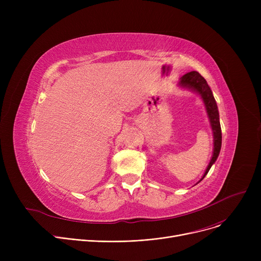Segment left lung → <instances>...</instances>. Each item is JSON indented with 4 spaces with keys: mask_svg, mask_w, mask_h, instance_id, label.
<instances>
[{
    "mask_svg": "<svg viewBox=\"0 0 261 261\" xmlns=\"http://www.w3.org/2000/svg\"><path fill=\"white\" fill-rule=\"evenodd\" d=\"M179 86L182 88L189 89L191 91H194L198 93L201 98L203 99V102L205 105V108H206V112L210 118L211 122V127L213 129L214 133V151H213V156L212 160L208 164V166L205 170L203 176L201 177V182L205 175H206L213 166V164L216 162L218 159L219 153H220V149H221V144H222V133H221V126H220V120H219V112H218V107L216 103V100L214 98L213 92L207 85L206 80H205L198 72L193 71L189 72L185 75H183L180 79Z\"/></svg>",
    "mask_w": 261,
    "mask_h": 261,
    "instance_id": "left-lung-1",
    "label": "left lung"
}]
</instances>
